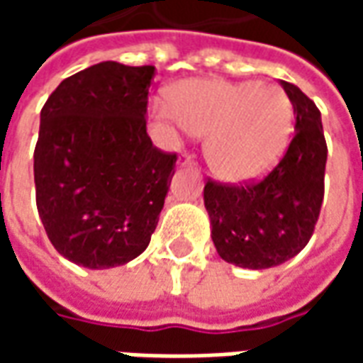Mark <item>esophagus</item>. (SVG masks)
Listing matches in <instances>:
<instances>
[{"mask_svg": "<svg viewBox=\"0 0 363 363\" xmlns=\"http://www.w3.org/2000/svg\"><path fill=\"white\" fill-rule=\"evenodd\" d=\"M192 163H194V155H192V153H186V151H184V153H181V157H179V165H192Z\"/></svg>", "mask_w": 363, "mask_h": 363, "instance_id": "34e87169", "label": "esophagus"}]
</instances>
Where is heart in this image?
Segmentation results:
<instances>
[{"label": "heart", "instance_id": "1", "mask_svg": "<svg viewBox=\"0 0 363 363\" xmlns=\"http://www.w3.org/2000/svg\"><path fill=\"white\" fill-rule=\"evenodd\" d=\"M173 116L189 132L208 135L204 155L216 177L251 181L274 165L288 143L291 104L278 85L192 79L171 95Z\"/></svg>", "mask_w": 363, "mask_h": 363}]
</instances>
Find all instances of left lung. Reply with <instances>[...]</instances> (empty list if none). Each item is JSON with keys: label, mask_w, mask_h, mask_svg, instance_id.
<instances>
[{"label": "left lung", "mask_w": 363, "mask_h": 363, "mask_svg": "<svg viewBox=\"0 0 363 363\" xmlns=\"http://www.w3.org/2000/svg\"><path fill=\"white\" fill-rule=\"evenodd\" d=\"M294 106L296 132L280 163L260 181L208 179L204 204L220 257L235 267H278L309 243L325 196L327 142L320 111L297 85L280 82Z\"/></svg>", "instance_id": "1"}]
</instances>
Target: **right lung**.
<instances>
[{"mask_svg":"<svg viewBox=\"0 0 363 363\" xmlns=\"http://www.w3.org/2000/svg\"><path fill=\"white\" fill-rule=\"evenodd\" d=\"M153 66L101 62L60 83L40 111L36 208L54 249L85 268H112L150 245L177 153L145 128Z\"/></svg>","mask_w":363,"mask_h":363,"instance_id":"1","label":"right lung"}]
</instances>
